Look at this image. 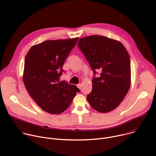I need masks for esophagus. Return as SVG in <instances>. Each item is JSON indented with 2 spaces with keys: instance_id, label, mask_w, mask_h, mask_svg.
I'll return each instance as SVG.
<instances>
[{
  "instance_id": "obj_1",
  "label": "esophagus",
  "mask_w": 156,
  "mask_h": 156,
  "mask_svg": "<svg viewBox=\"0 0 156 156\" xmlns=\"http://www.w3.org/2000/svg\"><path fill=\"white\" fill-rule=\"evenodd\" d=\"M77 87L80 90V89L81 88V84H77Z\"/></svg>"
}]
</instances>
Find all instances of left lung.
<instances>
[{
	"instance_id": "obj_1",
	"label": "left lung",
	"mask_w": 156,
	"mask_h": 156,
	"mask_svg": "<svg viewBox=\"0 0 156 156\" xmlns=\"http://www.w3.org/2000/svg\"><path fill=\"white\" fill-rule=\"evenodd\" d=\"M78 46L94 73L101 71V76L92 80V91L87 96V100L98 112H109L120 105L129 91V54L120 41L99 35L80 38Z\"/></svg>"
}]
</instances>
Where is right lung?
Instances as JSON below:
<instances>
[{
  "label": "right lung",
  "mask_w": 156,
  "mask_h": 156,
  "mask_svg": "<svg viewBox=\"0 0 156 156\" xmlns=\"http://www.w3.org/2000/svg\"><path fill=\"white\" fill-rule=\"evenodd\" d=\"M78 39L44 41L33 46L26 55L23 83L32 99L46 112H64L80 91L76 85L60 80L65 60Z\"/></svg>",
  "instance_id": "right-lung-1"
}]
</instances>
